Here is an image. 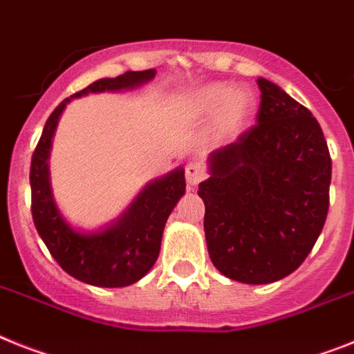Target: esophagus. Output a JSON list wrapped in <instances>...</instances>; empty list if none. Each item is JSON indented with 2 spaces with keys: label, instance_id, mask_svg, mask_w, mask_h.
Listing matches in <instances>:
<instances>
[{
  "label": "esophagus",
  "instance_id": "esophagus-1",
  "mask_svg": "<svg viewBox=\"0 0 354 354\" xmlns=\"http://www.w3.org/2000/svg\"><path fill=\"white\" fill-rule=\"evenodd\" d=\"M185 178L189 185H198L200 182H203L207 178V172H205V167L198 162H191L185 165Z\"/></svg>",
  "mask_w": 354,
  "mask_h": 354
}]
</instances>
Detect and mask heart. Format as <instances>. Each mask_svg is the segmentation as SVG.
<instances>
[{
    "label": "heart",
    "mask_w": 354,
    "mask_h": 354,
    "mask_svg": "<svg viewBox=\"0 0 354 354\" xmlns=\"http://www.w3.org/2000/svg\"><path fill=\"white\" fill-rule=\"evenodd\" d=\"M194 111L200 115L219 113V129L237 133L246 126L255 109V97L246 88L232 90L228 84H210L194 95Z\"/></svg>",
    "instance_id": "obj_1"
}]
</instances>
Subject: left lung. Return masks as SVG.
<instances>
[{"label":"left lung","mask_w":354,"mask_h":354,"mask_svg":"<svg viewBox=\"0 0 354 354\" xmlns=\"http://www.w3.org/2000/svg\"><path fill=\"white\" fill-rule=\"evenodd\" d=\"M257 124L210 154L200 185L214 266L245 284L295 272L322 232L331 156L320 124L277 84L257 79Z\"/></svg>","instance_id":"8db88e82"}]
</instances>
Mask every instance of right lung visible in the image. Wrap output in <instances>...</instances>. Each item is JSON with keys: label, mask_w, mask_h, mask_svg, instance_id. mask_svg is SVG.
<instances>
[{"label": "right lung", "mask_w": 354, "mask_h": 354, "mask_svg": "<svg viewBox=\"0 0 354 354\" xmlns=\"http://www.w3.org/2000/svg\"><path fill=\"white\" fill-rule=\"evenodd\" d=\"M156 71H126L115 79H100L71 97L99 91H118L151 81ZM62 100L44 124L30 163L32 218L52 257L71 277L100 288L129 286L153 268L160 254L163 227L185 192L183 169H176L144 189L135 203L104 232L79 234L61 218L48 182L52 136L64 106Z\"/></svg>", "instance_id": "right-lung-1"}]
</instances>
